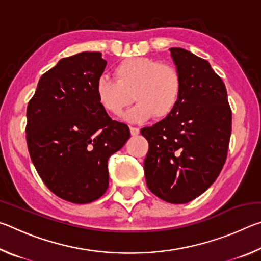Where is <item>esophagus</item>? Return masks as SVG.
<instances>
[{
  "instance_id": "1",
  "label": "esophagus",
  "mask_w": 261,
  "mask_h": 261,
  "mask_svg": "<svg viewBox=\"0 0 261 261\" xmlns=\"http://www.w3.org/2000/svg\"><path fill=\"white\" fill-rule=\"evenodd\" d=\"M139 132H140V130L138 129V127L130 126V134H131V136H137V135H139Z\"/></svg>"
}]
</instances>
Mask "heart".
<instances>
[{
	"label": "heart",
	"instance_id": "1",
	"mask_svg": "<svg viewBox=\"0 0 261 261\" xmlns=\"http://www.w3.org/2000/svg\"><path fill=\"white\" fill-rule=\"evenodd\" d=\"M116 82L101 76L95 83V98L101 108L120 116L132 102L137 103L125 120L143 122L152 116L163 120L173 114L182 95V77L170 64L149 59L129 57L114 68Z\"/></svg>",
	"mask_w": 261,
	"mask_h": 261
}]
</instances>
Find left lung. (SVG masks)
Listing matches in <instances>:
<instances>
[{"instance_id": "8db88e82", "label": "left lung", "mask_w": 261, "mask_h": 261, "mask_svg": "<svg viewBox=\"0 0 261 261\" xmlns=\"http://www.w3.org/2000/svg\"><path fill=\"white\" fill-rule=\"evenodd\" d=\"M170 53L182 77V95L170 116L141 129L149 145L144 170L156 197L185 204L204 193L222 170L231 109L226 86L208 62L183 48Z\"/></svg>"}]
</instances>
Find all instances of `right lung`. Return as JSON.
<instances>
[{"mask_svg": "<svg viewBox=\"0 0 261 261\" xmlns=\"http://www.w3.org/2000/svg\"><path fill=\"white\" fill-rule=\"evenodd\" d=\"M107 65L99 51L59 61L43 73L28 106L26 141L46 187L62 199L87 204L108 189V159L130 138L95 98Z\"/></svg>", "mask_w": 261, "mask_h": 261, "instance_id": "1", "label": "right lung"}]
</instances>
